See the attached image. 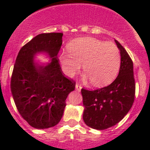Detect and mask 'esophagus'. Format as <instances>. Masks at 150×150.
<instances>
[{
  "label": "esophagus",
  "instance_id": "obj_1",
  "mask_svg": "<svg viewBox=\"0 0 150 150\" xmlns=\"http://www.w3.org/2000/svg\"><path fill=\"white\" fill-rule=\"evenodd\" d=\"M81 88H82L81 85L79 84V83H76V85H75V89H76L77 91H81Z\"/></svg>",
  "mask_w": 150,
  "mask_h": 150
}]
</instances>
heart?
<instances>
[{"label":"heart","mask_w":150,"mask_h":150,"mask_svg":"<svg viewBox=\"0 0 150 150\" xmlns=\"http://www.w3.org/2000/svg\"><path fill=\"white\" fill-rule=\"evenodd\" d=\"M68 51L60 54L62 69L67 76L73 77L82 64L85 79L90 78L94 86L102 87L110 83L118 73L120 53L111 42L82 37L71 42Z\"/></svg>","instance_id":"b5f03b06"}]
</instances>
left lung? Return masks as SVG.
Here are the masks:
<instances>
[{
    "label": "left lung",
    "instance_id": "1",
    "mask_svg": "<svg viewBox=\"0 0 150 150\" xmlns=\"http://www.w3.org/2000/svg\"><path fill=\"white\" fill-rule=\"evenodd\" d=\"M121 63L118 76L110 85L96 90L81 89L84 110L83 120L92 129L104 130L122 120L132 108L135 95L133 63L120 43Z\"/></svg>",
    "mask_w": 150,
    "mask_h": 150
}]
</instances>
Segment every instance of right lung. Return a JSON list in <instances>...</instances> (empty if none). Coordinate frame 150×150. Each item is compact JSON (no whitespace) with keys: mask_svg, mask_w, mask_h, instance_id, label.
Returning a JSON list of instances; mask_svg holds the SVG:
<instances>
[{"mask_svg":"<svg viewBox=\"0 0 150 150\" xmlns=\"http://www.w3.org/2000/svg\"><path fill=\"white\" fill-rule=\"evenodd\" d=\"M62 33H41L20 49L11 78V92L19 114L35 129L53 127L63 117L66 99L75 82L63 75L57 54ZM52 59L46 64L34 60L37 53Z\"/></svg>","mask_w":150,"mask_h":150,"instance_id":"1","label":"right lung"}]
</instances>
